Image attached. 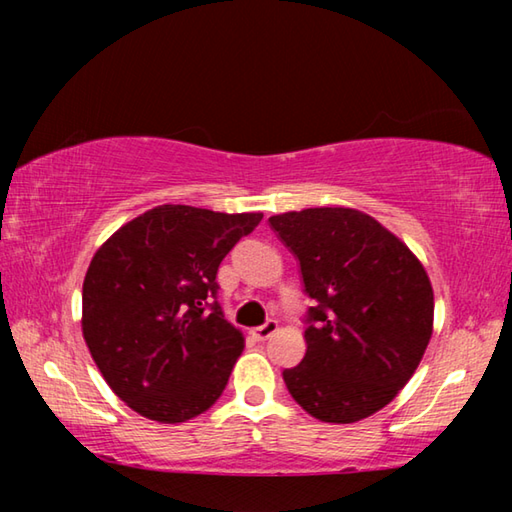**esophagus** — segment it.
Returning a JSON list of instances; mask_svg holds the SVG:
<instances>
[{
	"mask_svg": "<svg viewBox=\"0 0 512 512\" xmlns=\"http://www.w3.org/2000/svg\"><path fill=\"white\" fill-rule=\"evenodd\" d=\"M275 332H277V323H275V320H266L264 325L255 327L250 334H253L255 341H268Z\"/></svg>",
	"mask_w": 512,
	"mask_h": 512,
	"instance_id": "esophagus-1",
	"label": "esophagus"
}]
</instances>
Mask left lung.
<instances>
[{"label": "left lung", "instance_id": "left-lung-1", "mask_svg": "<svg viewBox=\"0 0 512 512\" xmlns=\"http://www.w3.org/2000/svg\"><path fill=\"white\" fill-rule=\"evenodd\" d=\"M300 262L316 307L307 352L284 384L316 420L350 424L384 409L422 361L433 289L409 246L352 207H309L268 219Z\"/></svg>", "mask_w": 512, "mask_h": 512}]
</instances>
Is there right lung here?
<instances>
[{"label": "right lung", "instance_id": "obj_1", "mask_svg": "<svg viewBox=\"0 0 512 512\" xmlns=\"http://www.w3.org/2000/svg\"><path fill=\"white\" fill-rule=\"evenodd\" d=\"M262 216L158 205L94 253L83 339L112 393L144 418L187 422L221 397L244 336L210 302L216 271Z\"/></svg>", "mask_w": 512, "mask_h": 512}]
</instances>
